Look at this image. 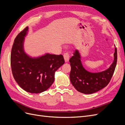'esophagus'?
I'll return each mask as SVG.
<instances>
[{
	"instance_id": "34e87169",
	"label": "esophagus",
	"mask_w": 125,
	"mask_h": 125,
	"mask_svg": "<svg viewBox=\"0 0 125 125\" xmlns=\"http://www.w3.org/2000/svg\"><path fill=\"white\" fill-rule=\"evenodd\" d=\"M63 58L66 62H68L69 61V60L70 59V55L68 52H66V53L63 54Z\"/></svg>"
}]
</instances>
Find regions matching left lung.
Instances as JSON below:
<instances>
[{"label":"left lung","instance_id":"obj_1","mask_svg":"<svg viewBox=\"0 0 125 125\" xmlns=\"http://www.w3.org/2000/svg\"><path fill=\"white\" fill-rule=\"evenodd\" d=\"M117 60V48H115L114 60L110 67L104 71L91 73L83 67L79 52L75 50L69 60L71 66L70 79L78 91L84 94H92L106 86L114 73Z\"/></svg>","mask_w":125,"mask_h":125}]
</instances>
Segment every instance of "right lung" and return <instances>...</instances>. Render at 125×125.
Returning a JSON list of instances; mask_svg holds the SVG:
<instances>
[{"instance_id":"obj_1","label":"right lung","mask_w":125,"mask_h":125,"mask_svg":"<svg viewBox=\"0 0 125 125\" xmlns=\"http://www.w3.org/2000/svg\"><path fill=\"white\" fill-rule=\"evenodd\" d=\"M26 27L17 36L11 50L10 63L14 79L22 89L31 93L47 90L53 83L55 73L65 63L62 55L46 54L32 58L23 50Z\"/></svg>"}]
</instances>
